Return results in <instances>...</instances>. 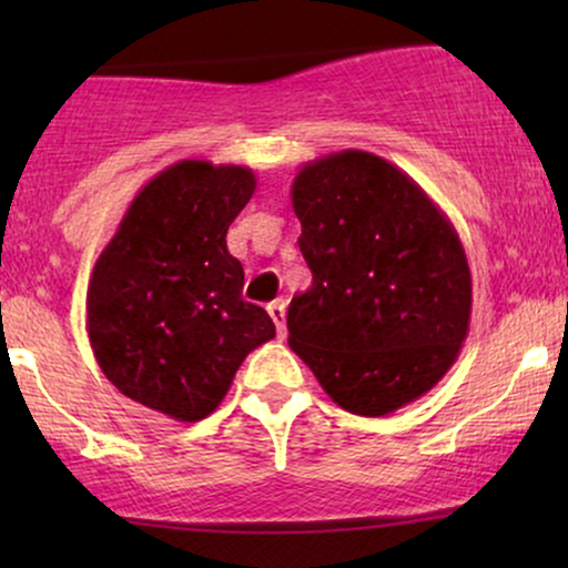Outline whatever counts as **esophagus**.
I'll return each instance as SVG.
<instances>
[{"instance_id":"34e87169","label":"esophagus","mask_w":568,"mask_h":568,"mask_svg":"<svg viewBox=\"0 0 568 568\" xmlns=\"http://www.w3.org/2000/svg\"><path fill=\"white\" fill-rule=\"evenodd\" d=\"M266 312H270L272 323H275L277 336H285V302H272L266 306Z\"/></svg>"}]
</instances>
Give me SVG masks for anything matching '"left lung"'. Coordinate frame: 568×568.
<instances>
[{
	"instance_id": "left-lung-1",
	"label": "left lung",
	"mask_w": 568,
	"mask_h": 568,
	"mask_svg": "<svg viewBox=\"0 0 568 568\" xmlns=\"http://www.w3.org/2000/svg\"><path fill=\"white\" fill-rule=\"evenodd\" d=\"M312 285L288 306V344L336 406L387 416L459 357L473 312L465 247L446 213L393 162L344 149L291 186Z\"/></svg>"
}]
</instances>
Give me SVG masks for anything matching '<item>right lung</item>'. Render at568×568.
<instances>
[{
	"label": "right lung",
	"instance_id": "add662e5",
	"mask_svg": "<svg viewBox=\"0 0 568 568\" xmlns=\"http://www.w3.org/2000/svg\"><path fill=\"white\" fill-rule=\"evenodd\" d=\"M253 192L251 168L179 160L141 186L95 258L84 310L98 366L175 422L213 414L247 352L275 338L226 247Z\"/></svg>",
	"mask_w": 568,
	"mask_h": 568
}]
</instances>
